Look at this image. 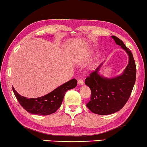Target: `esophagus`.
<instances>
[{
    "mask_svg": "<svg viewBox=\"0 0 147 147\" xmlns=\"http://www.w3.org/2000/svg\"><path fill=\"white\" fill-rule=\"evenodd\" d=\"M78 83L79 85H83V84H84L83 80L82 79H79L78 81Z\"/></svg>",
    "mask_w": 147,
    "mask_h": 147,
    "instance_id": "obj_1",
    "label": "esophagus"
}]
</instances>
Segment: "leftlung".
<instances>
[{
  "label": "left lung",
  "instance_id": "1",
  "mask_svg": "<svg viewBox=\"0 0 147 147\" xmlns=\"http://www.w3.org/2000/svg\"><path fill=\"white\" fill-rule=\"evenodd\" d=\"M112 37L117 45L126 51L129 62L123 73L114 78L99 74L102 63L85 79L84 83L91 90V97L86 107L94 114L109 115L119 111L129 99L136 79V66L132 53L119 38Z\"/></svg>",
  "mask_w": 147,
  "mask_h": 147
}]
</instances>
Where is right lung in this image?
<instances>
[{
	"mask_svg": "<svg viewBox=\"0 0 147 147\" xmlns=\"http://www.w3.org/2000/svg\"><path fill=\"white\" fill-rule=\"evenodd\" d=\"M77 80L73 79L62 84L50 93L38 98L21 96L13 87V91L18 101L24 109L32 114L47 115L53 114L61 107L66 92L77 86Z\"/></svg>",
	"mask_w": 147,
	"mask_h": 147,
	"instance_id": "1",
	"label": "right lung"
}]
</instances>
